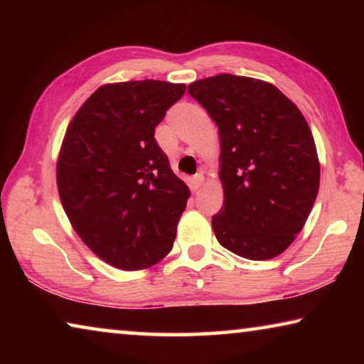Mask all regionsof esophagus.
<instances>
[{
    "label": "esophagus",
    "mask_w": 364,
    "mask_h": 364,
    "mask_svg": "<svg viewBox=\"0 0 364 364\" xmlns=\"http://www.w3.org/2000/svg\"><path fill=\"white\" fill-rule=\"evenodd\" d=\"M202 184H204V175L197 173V175L193 176V180H191V189L197 191V189L202 186Z\"/></svg>",
    "instance_id": "esophagus-1"
}]
</instances>
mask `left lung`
<instances>
[{"label":"left lung","instance_id":"1","mask_svg":"<svg viewBox=\"0 0 364 364\" xmlns=\"http://www.w3.org/2000/svg\"><path fill=\"white\" fill-rule=\"evenodd\" d=\"M189 95L217 123L223 208L212 228L249 260L281 255L305 226L319 189V159L300 109L274 85L231 73L197 80Z\"/></svg>","mask_w":364,"mask_h":364}]
</instances>
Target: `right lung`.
<instances>
[{
  "instance_id": "1",
  "label": "right lung",
  "mask_w": 364,
  "mask_h": 364,
  "mask_svg": "<svg viewBox=\"0 0 364 364\" xmlns=\"http://www.w3.org/2000/svg\"><path fill=\"white\" fill-rule=\"evenodd\" d=\"M186 85L106 83L73 115L56 181L67 218L95 255L123 271L157 264L173 247L189 188L154 133Z\"/></svg>"
}]
</instances>
